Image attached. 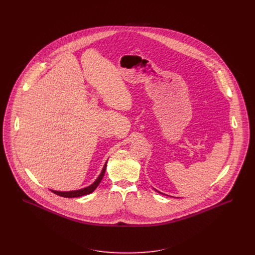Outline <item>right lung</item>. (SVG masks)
Listing matches in <instances>:
<instances>
[{
  "mask_svg": "<svg viewBox=\"0 0 255 255\" xmlns=\"http://www.w3.org/2000/svg\"><path fill=\"white\" fill-rule=\"evenodd\" d=\"M106 167H107V162L104 165L103 170H102L101 174L99 175V177L97 178V180L93 182L91 185H89V186H87L85 188H82V189H79V190H73V191H56V190H52V192H54L57 195H60L62 197H68V198L79 197V196H82V195L89 194V193H91V192H93L95 190V188L99 185V183L102 181V179L104 177V174H105V171H106Z\"/></svg>",
  "mask_w": 255,
  "mask_h": 255,
  "instance_id": "right-lung-1",
  "label": "right lung"
}]
</instances>
